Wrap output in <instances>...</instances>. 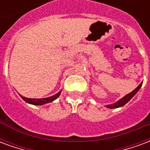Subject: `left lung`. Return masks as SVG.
Masks as SVG:
<instances>
[{
  "mask_svg": "<svg viewBox=\"0 0 150 150\" xmlns=\"http://www.w3.org/2000/svg\"><path fill=\"white\" fill-rule=\"evenodd\" d=\"M142 85V83H140V85H139L138 87L136 88V89H134L132 92H130V93H129L128 95H126L125 96H124L122 99H120V100H118L117 102H116V103H114V104H108V105H107L106 107L109 108H120V107H122V106H124L125 104H127V103H128V102H129V101L130 100L133 96H134V95H135L136 93L139 91V89L141 88Z\"/></svg>",
  "mask_w": 150,
  "mask_h": 150,
  "instance_id": "1",
  "label": "left lung"
}]
</instances>
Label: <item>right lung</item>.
Listing matches in <instances>:
<instances>
[{"instance_id":"add662e5","label":"right lung","mask_w":150,"mask_h":150,"mask_svg":"<svg viewBox=\"0 0 150 150\" xmlns=\"http://www.w3.org/2000/svg\"><path fill=\"white\" fill-rule=\"evenodd\" d=\"M61 93V91H59V93H57L54 96H50V97L48 98H43V99H30V98H26L24 97V96H21V97L24 100L25 102H27L29 104H34V105H42V104H47V103H50V102H52L54 100H56L57 98L59 97V96Z\"/></svg>"}]
</instances>
